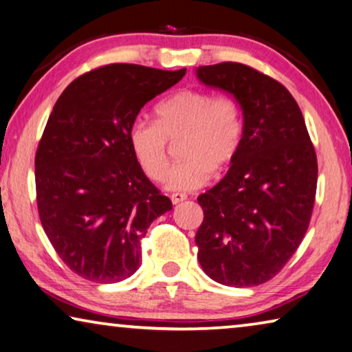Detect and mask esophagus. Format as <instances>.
I'll use <instances>...</instances> for the list:
<instances>
[{
    "mask_svg": "<svg viewBox=\"0 0 352 352\" xmlns=\"http://www.w3.org/2000/svg\"><path fill=\"white\" fill-rule=\"evenodd\" d=\"M188 199V196L186 194H183V192H174L170 196V200H172V204H180V202H183V200H186Z\"/></svg>",
    "mask_w": 352,
    "mask_h": 352,
    "instance_id": "1",
    "label": "esophagus"
}]
</instances>
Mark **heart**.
Returning <instances> with one entry per match:
<instances>
[{
  "mask_svg": "<svg viewBox=\"0 0 352 352\" xmlns=\"http://www.w3.org/2000/svg\"><path fill=\"white\" fill-rule=\"evenodd\" d=\"M181 139L182 160L166 176V188L192 191L210 182L213 170L230 167L244 139L241 104L230 94L182 89L155 106V122L136 119L128 130L133 156L144 174L161 180L168 165V141Z\"/></svg>",
  "mask_w": 352,
  "mask_h": 352,
  "instance_id": "1",
  "label": "heart"
}]
</instances>
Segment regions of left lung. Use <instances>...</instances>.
<instances>
[{
  "label": "left lung",
  "mask_w": 352,
  "mask_h": 352,
  "mask_svg": "<svg viewBox=\"0 0 352 352\" xmlns=\"http://www.w3.org/2000/svg\"><path fill=\"white\" fill-rule=\"evenodd\" d=\"M206 86L233 94L244 139L227 175L197 197L196 235L205 274L227 287H255L296 252L314 211L318 161L304 116L287 87L239 63L197 69Z\"/></svg>",
  "instance_id": "obj_1"
}]
</instances>
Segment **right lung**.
Segmentation results:
<instances>
[{
    "mask_svg": "<svg viewBox=\"0 0 352 352\" xmlns=\"http://www.w3.org/2000/svg\"><path fill=\"white\" fill-rule=\"evenodd\" d=\"M186 69L97 67L65 87L36 152L38 217L59 258L82 278L116 283L141 266V239L172 210L133 156L128 130Z\"/></svg>",
    "mask_w": 352,
    "mask_h": 352,
    "instance_id": "add662e5",
    "label": "right lung"
}]
</instances>
